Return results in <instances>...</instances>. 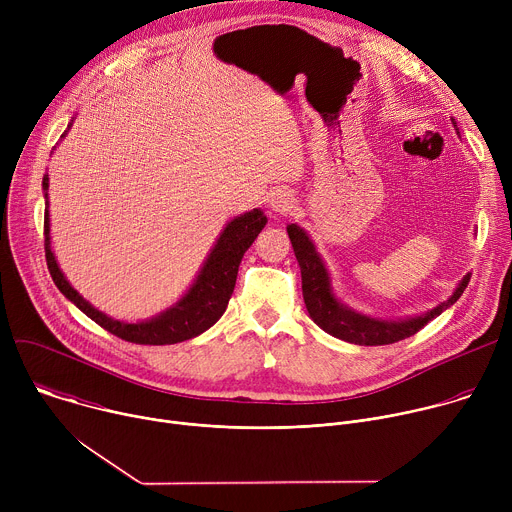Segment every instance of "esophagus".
<instances>
[{
	"mask_svg": "<svg viewBox=\"0 0 512 512\" xmlns=\"http://www.w3.org/2000/svg\"><path fill=\"white\" fill-rule=\"evenodd\" d=\"M269 208L277 214H289L294 208V196L287 190H273L269 196Z\"/></svg>",
	"mask_w": 512,
	"mask_h": 512,
	"instance_id": "1",
	"label": "esophagus"
}]
</instances>
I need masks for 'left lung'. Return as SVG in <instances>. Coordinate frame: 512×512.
Wrapping results in <instances>:
<instances>
[{"mask_svg": "<svg viewBox=\"0 0 512 512\" xmlns=\"http://www.w3.org/2000/svg\"><path fill=\"white\" fill-rule=\"evenodd\" d=\"M456 133H460L458 127H456ZM287 235L302 271V291H304V302L310 318L330 336L350 344L383 346V344H393L413 336L429 320L437 318L444 310L454 306L464 294V289L470 281V273L464 275L458 287L454 289V294L446 302L437 304L433 310H427L425 314L397 318V320L375 318V316L348 308L336 298L326 263L316 251V245L312 243L310 235L302 227H298L296 223L287 225Z\"/></svg>", "mask_w": 512, "mask_h": 512, "instance_id": "8db88e82", "label": "left lung"}]
</instances>
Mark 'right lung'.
<instances>
[{
  "label": "right lung",
  "instance_id": "1",
  "mask_svg": "<svg viewBox=\"0 0 512 512\" xmlns=\"http://www.w3.org/2000/svg\"><path fill=\"white\" fill-rule=\"evenodd\" d=\"M70 127H72V121L68 123V129ZM66 131L62 133V137L66 135ZM42 190L46 198L44 247H46V263H48L52 281L62 291V296L75 304L83 314H87L93 322H97L101 328L109 330L111 334L135 344H154V346L176 344V342L190 340L206 332L210 326H214L229 306L245 251L253 245V241L257 239V235L263 231L267 223V216L263 214L261 208H253L245 214L235 216L233 221L225 225L223 233L218 235L196 279L176 304H172L170 308H166L164 312L148 320L125 322V320H115L105 312L97 310L93 304H89L79 291L68 283L64 273L60 271L50 247L52 241H50V210H48V174H44L42 178Z\"/></svg>",
  "mask_w": 512,
  "mask_h": 512
}]
</instances>
